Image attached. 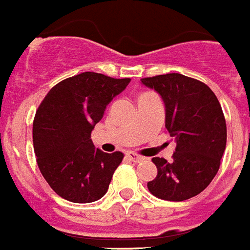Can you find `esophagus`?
Instances as JSON below:
<instances>
[{"mask_svg":"<svg viewBox=\"0 0 250 250\" xmlns=\"http://www.w3.org/2000/svg\"><path fill=\"white\" fill-rule=\"evenodd\" d=\"M126 156L129 157V159H130L133 163H141V161H143V160H145V157L139 156V155H137V153H134V152H127Z\"/></svg>","mask_w":250,"mask_h":250,"instance_id":"obj_1","label":"esophagus"}]
</instances>
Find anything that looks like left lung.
<instances>
[{"label": "left lung", "instance_id": "1", "mask_svg": "<svg viewBox=\"0 0 250 250\" xmlns=\"http://www.w3.org/2000/svg\"><path fill=\"white\" fill-rule=\"evenodd\" d=\"M165 104V127L174 137L173 161L153 157L157 175L147 183L153 196L183 201L207 188L226 149V120L215 94L199 80L181 73L142 79Z\"/></svg>", "mask_w": 250, "mask_h": 250}]
</instances>
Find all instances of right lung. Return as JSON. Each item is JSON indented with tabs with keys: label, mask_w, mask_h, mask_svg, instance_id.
Masks as SVG:
<instances>
[{
	"label": "right lung",
	"mask_w": 250,
	"mask_h": 250,
	"mask_svg": "<svg viewBox=\"0 0 250 250\" xmlns=\"http://www.w3.org/2000/svg\"><path fill=\"white\" fill-rule=\"evenodd\" d=\"M130 79L83 72L47 93L33 121L37 165L49 186L65 200L86 204L104 196L123 152L105 153L91 142V131L107 105Z\"/></svg>",
	"instance_id": "right-lung-1"
}]
</instances>
